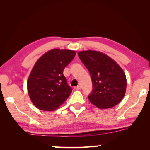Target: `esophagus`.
Segmentation results:
<instances>
[{"instance_id": "34e87169", "label": "esophagus", "mask_w": 150, "mask_h": 150, "mask_svg": "<svg viewBox=\"0 0 150 150\" xmlns=\"http://www.w3.org/2000/svg\"><path fill=\"white\" fill-rule=\"evenodd\" d=\"M74 88H75V90H80L81 88V87L80 85H78V86H77V87H75Z\"/></svg>"}]
</instances>
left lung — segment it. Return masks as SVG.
I'll return each mask as SVG.
<instances>
[{
	"mask_svg": "<svg viewBox=\"0 0 150 150\" xmlns=\"http://www.w3.org/2000/svg\"><path fill=\"white\" fill-rule=\"evenodd\" d=\"M78 55L92 80L93 90L88 96L90 102L101 109L118 105L126 88V75L120 66L110 57L96 51H83Z\"/></svg>",
	"mask_w": 150,
	"mask_h": 150,
	"instance_id": "8db88e82",
	"label": "left lung"
}]
</instances>
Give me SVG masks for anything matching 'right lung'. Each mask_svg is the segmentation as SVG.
<instances>
[{"mask_svg":"<svg viewBox=\"0 0 150 150\" xmlns=\"http://www.w3.org/2000/svg\"><path fill=\"white\" fill-rule=\"evenodd\" d=\"M75 54L74 51L54 49L35 63L27 87L30 99L38 108L55 110L69 97L72 88L67 85L63 72Z\"/></svg>","mask_w":150,"mask_h":150,"instance_id":"add662e5","label":"right lung"}]
</instances>
